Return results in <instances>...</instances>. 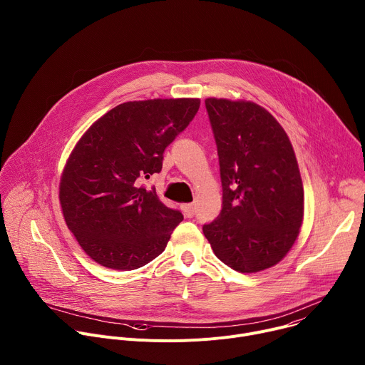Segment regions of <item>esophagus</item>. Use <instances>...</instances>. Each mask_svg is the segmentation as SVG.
<instances>
[{
  "label": "esophagus",
  "instance_id": "34e87169",
  "mask_svg": "<svg viewBox=\"0 0 365 365\" xmlns=\"http://www.w3.org/2000/svg\"><path fill=\"white\" fill-rule=\"evenodd\" d=\"M182 211L185 214V217L187 218H192L195 215V206L192 203H186V205H182Z\"/></svg>",
  "mask_w": 365,
  "mask_h": 365
}]
</instances>
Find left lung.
Masks as SVG:
<instances>
[{"mask_svg": "<svg viewBox=\"0 0 365 365\" xmlns=\"http://www.w3.org/2000/svg\"><path fill=\"white\" fill-rule=\"evenodd\" d=\"M218 147L222 210L203 234L224 264L257 273L280 263L303 224V183L279 121L251 101L206 98Z\"/></svg>", "mask_w": 365, "mask_h": 365, "instance_id": "1", "label": "left lung"}]
</instances>
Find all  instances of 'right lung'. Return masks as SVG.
I'll list each match as a JSON object with an SVG mask.
<instances>
[{
    "mask_svg": "<svg viewBox=\"0 0 365 365\" xmlns=\"http://www.w3.org/2000/svg\"><path fill=\"white\" fill-rule=\"evenodd\" d=\"M199 98L130 101L98 118L63 168L59 200L68 228L98 264L135 270L160 255L183 215L154 189L165 148L193 120Z\"/></svg>",
    "mask_w": 365,
    "mask_h": 365,
    "instance_id": "1",
    "label": "right lung"
}]
</instances>
